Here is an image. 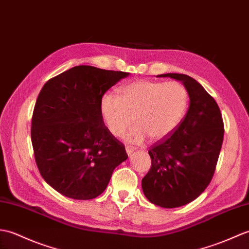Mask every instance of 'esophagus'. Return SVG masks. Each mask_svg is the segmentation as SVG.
<instances>
[{
    "instance_id": "esophagus-1",
    "label": "esophagus",
    "mask_w": 249,
    "mask_h": 249,
    "mask_svg": "<svg viewBox=\"0 0 249 249\" xmlns=\"http://www.w3.org/2000/svg\"><path fill=\"white\" fill-rule=\"evenodd\" d=\"M125 151H126V153H128V156H132V154L134 153L135 150H134V148L126 146V147H125Z\"/></svg>"
}]
</instances>
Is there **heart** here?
Wrapping results in <instances>:
<instances>
[{
    "label": "heart",
    "instance_id": "b5f03b06",
    "mask_svg": "<svg viewBox=\"0 0 249 249\" xmlns=\"http://www.w3.org/2000/svg\"><path fill=\"white\" fill-rule=\"evenodd\" d=\"M189 93L179 82L139 80L119 89V97L106 92L99 108L107 129L112 135H124L134 123L126 142L141 143L149 136L160 141L169 135L184 117Z\"/></svg>",
    "mask_w": 249,
    "mask_h": 249
}]
</instances>
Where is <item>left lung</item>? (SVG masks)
Masks as SVG:
<instances>
[{
	"label": "left lung",
	"mask_w": 249,
	"mask_h": 249,
	"mask_svg": "<svg viewBox=\"0 0 249 249\" xmlns=\"http://www.w3.org/2000/svg\"><path fill=\"white\" fill-rule=\"evenodd\" d=\"M182 82L190 107L173 133L149 149L151 168L142 180L147 199L171 209L195 200L212 180L224 140L219 107L206 89L191 76L159 74Z\"/></svg>",
	"instance_id": "8db88e82"
}]
</instances>
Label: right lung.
Instances as JSON below:
<instances>
[{"instance_id": "add662e5", "label": "right lung", "mask_w": 249, "mask_h": 249, "mask_svg": "<svg viewBox=\"0 0 249 249\" xmlns=\"http://www.w3.org/2000/svg\"><path fill=\"white\" fill-rule=\"evenodd\" d=\"M128 75L75 66L43 85L33 113L32 143L41 177L62 195L93 199L107 189L114 169L128 159L99 108L102 95Z\"/></svg>"}]
</instances>
